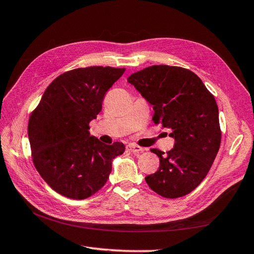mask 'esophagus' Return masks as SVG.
<instances>
[{
    "instance_id": "34e87169",
    "label": "esophagus",
    "mask_w": 254,
    "mask_h": 254,
    "mask_svg": "<svg viewBox=\"0 0 254 254\" xmlns=\"http://www.w3.org/2000/svg\"><path fill=\"white\" fill-rule=\"evenodd\" d=\"M127 150L132 151V152H141V151H144V149L141 148V147H139V146H137V145H135V144H129V145H127Z\"/></svg>"
}]
</instances>
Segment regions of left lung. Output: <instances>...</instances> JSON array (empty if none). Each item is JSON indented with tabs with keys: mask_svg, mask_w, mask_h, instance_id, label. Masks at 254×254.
I'll return each instance as SVG.
<instances>
[{
	"mask_svg": "<svg viewBox=\"0 0 254 254\" xmlns=\"http://www.w3.org/2000/svg\"><path fill=\"white\" fill-rule=\"evenodd\" d=\"M127 82L154 106L152 120L171 129L175 139L167 154L159 157V169L145 180L164 198L190 193L207 176L220 149L222 132L214 96L201 79L182 67L156 64L131 74Z\"/></svg>",
	"mask_w": 254,
	"mask_h": 254,
	"instance_id": "1",
	"label": "left lung"
}]
</instances>
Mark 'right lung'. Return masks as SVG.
Listing matches in <instances>:
<instances>
[{"instance_id": "add662e5", "label": "right lung", "mask_w": 254, "mask_h": 254, "mask_svg": "<svg viewBox=\"0 0 254 254\" xmlns=\"http://www.w3.org/2000/svg\"><path fill=\"white\" fill-rule=\"evenodd\" d=\"M125 71L91 66L64 72L46 87L29 118L34 167L64 197L81 200L97 192L109 179L113 159L125 152L121 141L106 145L88 132L106 92Z\"/></svg>"}]
</instances>
